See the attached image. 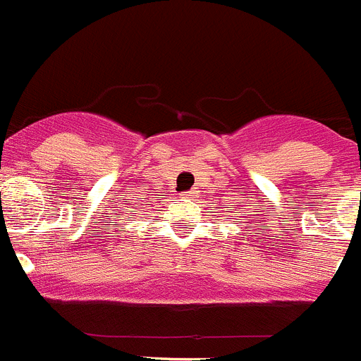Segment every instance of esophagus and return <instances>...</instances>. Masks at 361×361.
I'll return each instance as SVG.
<instances>
[{"instance_id":"34e87169","label":"esophagus","mask_w":361,"mask_h":361,"mask_svg":"<svg viewBox=\"0 0 361 361\" xmlns=\"http://www.w3.org/2000/svg\"><path fill=\"white\" fill-rule=\"evenodd\" d=\"M180 198H188V200H191V198H193V195H191L190 191H186V193H180Z\"/></svg>"}]
</instances>
